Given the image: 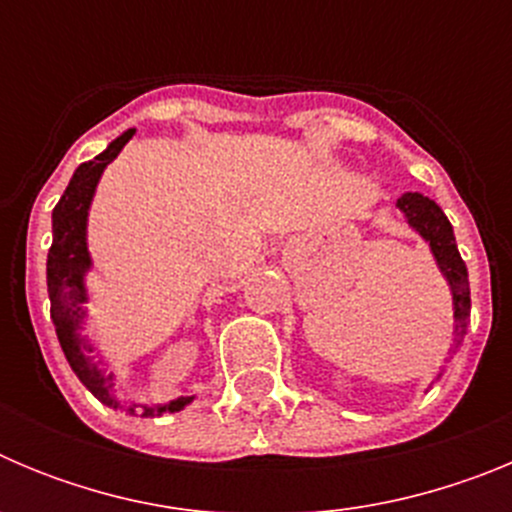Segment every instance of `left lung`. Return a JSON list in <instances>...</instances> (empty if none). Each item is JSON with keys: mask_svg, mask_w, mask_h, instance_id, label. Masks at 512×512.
<instances>
[{"mask_svg": "<svg viewBox=\"0 0 512 512\" xmlns=\"http://www.w3.org/2000/svg\"><path fill=\"white\" fill-rule=\"evenodd\" d=\"M397 207L405 215L410 228L431 246L433 259L438 269L446 277L451 289V300H454V333L456 341L467 336L469 325V274L467 266L461 261V253L456 248L454 228H451L449 217L443 215L441 207L433 200L423 197L420 192H405L397 200Z\"/></svg>", "mask_w": 512, "mask_h": 512, "instance_id": "1", "label": "left lung"}]
</instances>
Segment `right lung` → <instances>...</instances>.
I'll return each instance as SVG.
<instances>
[{"label":"right lung","mask_w":512,"mask_h":512,"mask_svg":"<svg viewBox=\"0 0 512 512\" xmlns=\"http://www.w3.org/2000/svg\"><path fill=\"white\" fill-rule=\"evenodd\" d=\"M135 130H125L120 138H115L92 161L81 164L71 176L69 187L53 207V246L48 251V297H51V318L56 325L58 343H61L66 361L71 364L81 384L97 397L102 405L115 410H128L130 415H153L179 413L187 408L194 397H176L166 405H125L117 400L115 374L102 372L92 359V343L87 336H81V323L87 318L84 302L89 300L84 277L92 269V256L87 248V217L92 207L94 189L99 184V176L117 158V153L125 148Z\"/></svg>","instance_id":"1"}]
</instances>
